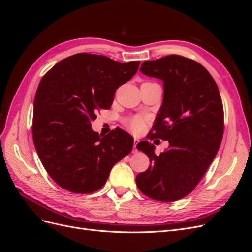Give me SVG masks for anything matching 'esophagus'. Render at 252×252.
<instances>
[{
	"mask_svg": "<svg viewBox=\"0 0 252 252\" xmlns=\"http://www.w3.org/2000/svg\"><path fill=\"white\" fill-rule=\"evenodd\" d=\"M138 143H139V139L134 138V140H133V152L138 151V149H136V144H138Z\"/></svg>",
	"mask_w": 252,
	"mask_h": 252,
	"instance_id": "esophagus-1",
	"label": "esophagus"
}]
</instances>
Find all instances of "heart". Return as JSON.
Segmentation results:
<instances>
[{
  "label": "heart",
  "instance_id": "heart-1",
  "mask_svg": "<svg viewBox=\"0 0 252 252\" xmlns=\"http://www.w3.org/2000/svg\"><path fill=\"white\" fill-rule=\"evenodd\" d=\"M128 126L133 132H140L144 127V120L141 117H133L129 121Z\"/></svg>",
  "mask_w": 252,
  "mask_h": 252
}]
</instances>
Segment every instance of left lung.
Here are the masks:
<instances>
[{
    "label": "left lung",
    "mask_w": 252,
    "mask_h": 252,
    "mask_svg": "<svg viewBox=\"0 0 252 252\" xmlns=\"http://www.w3.org/2000/svg\"><path fill=\"white\" fill-rule=\"evenodd\" d=\"M142 73L161 79L164 98L154 124L151 141H168L159 156L155 145L136 148L149 158V168L135 178L141 192L156 201L173 202L189 194L215 158L224 133V110L216 81L191 59L171 55L146 61Z\"/></svg>",
    "instance_id": "obj_1"
}]
</instances>
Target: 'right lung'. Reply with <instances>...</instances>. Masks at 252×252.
I'll return each instance as SVG.
<instances>
[{
	"label": "right lung",
	"mask_w": 252,
	"mask_h": 252,
	"mask_svg": "<svg viewBox=\"0 0 252 252\" xmlns=\"http://www.w3.org/2000/svg\"><path fill=\"white\" fill-rule=\"evenodd\" d=\"M140 62L77 53L44 75L33 103L32 138L41 162L57 184L73 193L101 189L113 165L130 154L133 139L122 129L98 135L91 129L98 109H109L117 89Z\"/></svg>",
	"instance_id": "1"
}]
</instances>
